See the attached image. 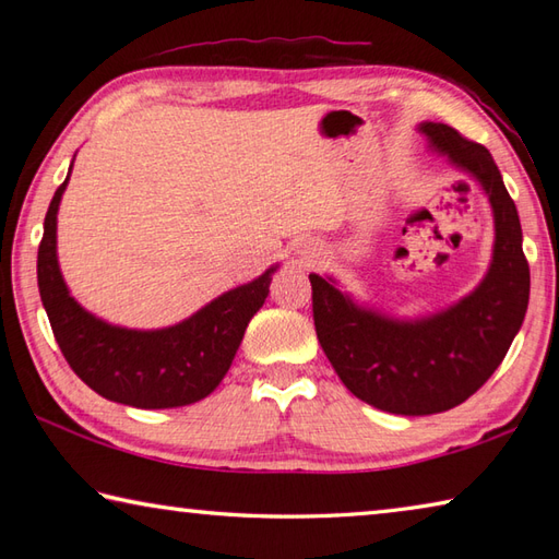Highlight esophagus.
<instances>
[{
  "instance_id": "esophagus-1",
  "label": "esophagus",
  "mask_w": 559,
  "mask_h": 559,
  "mask_svg": "<svg viewBox=\"0 0 559 559\" xmlns=\"http://www.w3.org/2000/svg\"><path fill=\"white\" fill-rule=\"evenodd\" d=\"M298 257H300L302 264H310V261H314L319 257V249L312 247V245H305L302 249H298Z\"/></svg>"
}]
</instances>
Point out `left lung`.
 Listing matches in <instances>:
<instances>
[{
    "mask_svg": "<svg viewBox=\"0 0 559 559\" xmlns=\"http://www.w3.org/2000/svg\"><path fill=\"white\" fill-rule=\"evenodd\" d=\"M427 148L480 185L495 242L488 273L454 305L394 317L360 305L334 276L310 273L317 338L353 396L396 415L459 406L488 382L524 324L531 273L519 213L490 151L442 122H420Z\"/></svg>",
    "mask_w": 559,
    "mask_h": 559,
    "instance_id": "left-lung-1",
    "label": "left lung"
}]
</instances>
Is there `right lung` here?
<instances>
[{
	"label": "right lung",
	"mask_w": 559,
	"mask_h": 559,
	"mask_svg": "<svg viewBox=\"0 0 559 559\" xmlns=\"http://www.w3.org/2000/svg\"><path fill=\"white\" fill-rule=\"evenodd\" d=\"M71 168L47 209L38 249L40 300L69 367L96 394L124 406L180 408L206 399L230 370L249 319L269 298L278 264L173 326L127 329L105 322L71 298L59 271L57 211Z\"/></svg>",
	"instance_id": "obj_1"
}]
</instances>
